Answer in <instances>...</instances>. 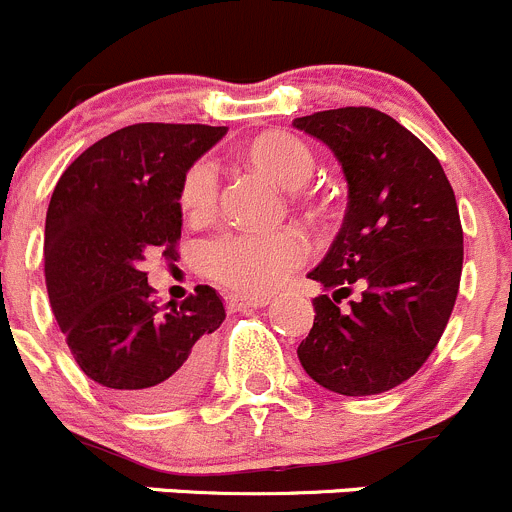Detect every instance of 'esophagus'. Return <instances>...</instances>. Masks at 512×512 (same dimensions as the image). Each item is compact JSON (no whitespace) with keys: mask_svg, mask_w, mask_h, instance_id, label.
<instances>
[{"mask_svg":"<svg viewBox=\"0 0 512 512\" xmlns=\"http://www.w3.org/2000/svg\"><path fill=\"white\" fill-rule=\"evenodd\" d=\"M226 308L229 311H246V308H263L268 306V298L263 296H241V293H229V296L224 298Z\"/></svg>","mask_w":512,"mask_h":512,"instance_id":"1","label":"esophagus"}]
</instances>
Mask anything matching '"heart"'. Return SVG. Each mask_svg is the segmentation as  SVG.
<instances>
[{"label":"heart","mask_w":512,"mask_h":512,"mask_svg":"<svg viewBox=\"0 0 512 512\" xmlns=\"http://www.w3.org/2000/svg\"><path fill=\"white\" fill-rule=\"evenodd\" d=\"M239 159L288 191L301 189L316 171V154L311 146L286 129L258 131L241 144ZM176 199L181 214L191 224L214 219L219 206V179L211 164L194 161L181 174ZM301 261L303 244L291 229L271 234H226L204 249V271L221 286L249 296L273 291Z\"/></svg>","instance_id":"1"}]
</instances>
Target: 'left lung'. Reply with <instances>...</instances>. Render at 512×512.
Segmentation results:
<instances>
[{
	"label": "left lung",
	"instance_id": "obj_1",
	"mask_svg": "<svg viewBox=\"0 0 512 512\" xmlns=\"http://www.w3.org/2000/svg\"><path fill=\"white\" fill-rule=\"evenodd\" d=\"M293 126L331 146L348 181L341 231L308 273L326 293L313 298L298 361L341 396L391 391L428 361L458 298L463 226L453 186L416 134L371 106L316 111Z\"/></svg>",
	"mask_w": 512,
	"mask_h": 512
}]
</instances>
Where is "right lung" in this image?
Wrapping results in <instances>:
<instances>
[{
  "label": "right lung",
  "mask_w": 512,
  "mask_h": 512,
  "mask_svg": "<svg viewBox=\"0 0 512 512\" xmlns=\"http://www.w3.org/2000/svg\"><path fill=\"white\" fill-rule=\"evenodd\" d=\"M224 134L206 124L124 126L54 186L44 229L49 303L84 376L121 406L166 411L206 386L224 303L196 286L179 306H159L144 261L179 256L181 174Z\"/></svg>",
  "instance_id": "obj_1"
}]
</instances>
